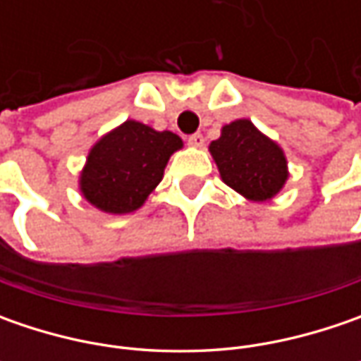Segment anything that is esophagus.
<instances>
[{
  "instance_id": "obj_1",
  "label": "esophagus",
  "mask_w": 361,
  "mask_h": 361,
  "mask_svg": "<svg viewBox=\"0 0 361 361\" xmlns=\"http://www.w3.org/2000/svg\"><path fill=\"white\" fill-rule=\"evenodd\" d=\"M188 146H192V148H202V146H204L202 134H190V136H188Z\"/></svg>"
}]
</instances>
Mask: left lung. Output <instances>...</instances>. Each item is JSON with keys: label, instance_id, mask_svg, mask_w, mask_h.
I'll list each match as a JSON object with an SVG mask.
<instances>
[{"label": "left lung", "instance_id": "obj_1", "mask_svg": "<svg viewBox=\"0 0 361 361\" xmlns=\"http://www.w3.org/2000/svg\"><path fill=\"white\" fill-rule=\"evenodd\" d=\"M209 152L223 183L247 201H271L289 178L283 148L249 118L225 124L221 136L209 145Z\"/></svg>", "mask_w": 361, "mask_h": 361}]
</instances>
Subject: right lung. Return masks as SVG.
Instances as JSON below:
<instances>
[{
  "mask_svg": "<svg viewBox=\"0 0 361 361\" xmlns=\"http://www.w3.org/2000/svg\"><path fill=\"white\" fill-rule=\"evenodd\" d=\"M180 148L178 134L126 120L88 150L78 176L80 195L108 215L134 213L159 187L169 159Z\"/></svg>",
  "mask_w": 361,
  "mask_h": 361,
  "instance_id": "obj_1",
  "label": "right lung"
}]
</instances>
